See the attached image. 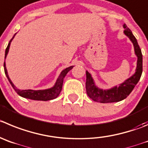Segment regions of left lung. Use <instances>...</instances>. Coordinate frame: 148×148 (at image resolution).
Listing matches in <instances>:
<instances>
[{"label": "left lung", "mask_w": 148, "mask_h": 148, "mask_svg": "<svg viewBox=\"0 0 148 148\" xmlns=\"http://www.w3.org/2000/svg\"><path fill=\"white\" fill-rule=\"evenodd\" d=\"M124 34L132 41L134 48V53L137 57L135 73L125 79L118 86H114L110 89H101L96 86L91 74L86 71V91L88 96L93 101L100 103H112L125 99L132 93L135 85L140 79L143 73V55L136 38L125 24L123 25Z\"/></svg>", "instance_id": "1"}]
</instances>
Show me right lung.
Instances as JSON below:
<instances>
[{"mask_svg":"<svg viewBox=\"0 0 148 148\" xmlns=\"http://www.w3.org/2000/svg\"><path fill=\"white\" fill-rule=\"evenodd\" d=\"M16 34L14 35V36L12 37V39L9 41V45H8L7 47L5 49V59L6 58V56L8 55V52H9V47H10L11 42L12 41L13 38H14ZM4 71H5V74L7 79H9V82L11 83L12 86L13 87V88L14 89V90L16 91V93H17L19 96H22L23 98H26V99H32V100H36V101H49L52 100V99H56L58 96H59V94L61 92L62 87H63V79H64L65 77L67 74V73L71 70L74 67V66H69V67L66 68L64 70L60 72V75H59L58 78L57 79L56 82L55 83L53 87L50 88H48V89H45V90H31V89H27V90H20L17 89L16 88L14 85L13 84V82H12L11 79L9 78V76L8 74L7 69H6V67H5V63L4 61Z\"/></svg>","mask_w":148,"mask_h":148,"instance_id":"right-lung-1","label":"right lung"}]
</instances>
